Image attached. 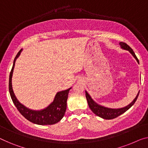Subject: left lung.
Returning <instances> with one entry per match:
<instances>
[{"instance_id": "1", "label": "left lung", "mask_w": 148, "mask_h": 148, "mask_svg": "<svg viewBox=\"0 0 148 148\" xmlns=\"http://www.w3.org/2000/svg\"><path fill=\"white\" fill-rule=\"evenodd\" d=\"M119 44H120L121 48H122L123 50H127V51L130 52L132 56L134 57V58L136 59V61L138 62V63H139V60L137 57H136L135 53H134L133 50H132V48L127 45V44H125V42H120ZM139 93H140V91L138 92L137 96H136V98H134V100L132 101L129 105H127L126 106L123 108H117V109L109 108L102 106L97 103L95 101L91 98V96H90V94L88 93L87 91H86V97L87 102L90 108L91 109L92 111L93 112L96 116L100 117V118H102L103 119H106V120H112V119L116 118L118 116H120L121 114H123L125 112H126L127 110L130 108L134 104V103L136 102V101L137 100Z\"/></svg>"}]
</instances>
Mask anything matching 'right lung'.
<instances>
[{"mask_svg": "<svg viewBox=\"0 0 148 148\" xmlns=\"http://www.w3.org/2000/svg\"><path fill=\"white\" fill-rule=\"evenodd\" d=\"M23 49L18 52L15 57L13 66L11 70L9 76V92L10 97L15 106L18 110L20 113L30 122L38 125H52L62 120L64 116L67 106V99L70 90L72 88L66 90L57 92L54 97L53 102L50 103L47 107L40 110H34L26 108L25 106L17 100L16 96L13 92L12 85V78L13 71H14L15 62L18 58Z\"/></svg>", "mask_w": 148, "mask_h": 148, "instance_id": "add662e5", "label": "right lung"}]
</instances>
